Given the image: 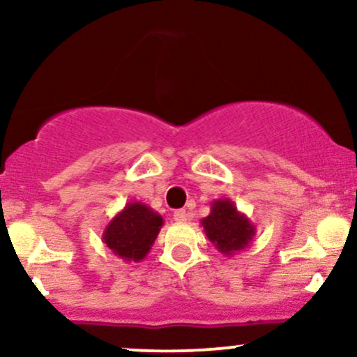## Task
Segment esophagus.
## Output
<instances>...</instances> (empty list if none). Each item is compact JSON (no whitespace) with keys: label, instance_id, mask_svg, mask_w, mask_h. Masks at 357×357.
Returning a JSON list of instances; mask_svg holds the SVG:
<instances>
[{"label":"esophagus","instance_id":"34e87169","mask_svg":"<svg viewBox=\"0 0 357 357\" xmlns=\"http://www.w3.org/2000/svg\"><path fill=\"white\" fill-rule=\"evenodd\" d=\"M173 216H174V220L178 221V223H184V221L188 220V213H186V210H176Z\"/></svg>","mask_w":357,"mask_h":357}]
</instances>
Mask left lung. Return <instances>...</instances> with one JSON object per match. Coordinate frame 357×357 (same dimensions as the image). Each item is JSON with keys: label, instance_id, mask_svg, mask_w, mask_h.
Instances as JSON below:
<instances>
[{"label": "left lung", "instance_id": "1", "mask_svg": "<svg viewBox=\"0 0 357 357\" xmlns=\"http://www.w3.org/2000/svg\"><path fill=\"white\" fill-rule=\"evenodd\" d=\"M208 240L218 248L220 253L231 257L252 243L257 228L247 215L236 210L235 203L228 198L215 199L211 211L202 220Z\"/></svg>", "mask_w": 357, "mask_h": 357}]
</instances>
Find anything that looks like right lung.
I'll return each instance as SVG.
<instances>
[{
    "label": "right lung",
    "instance_id": "1",
    "mask_svg": "<svg viewBox=\"0 0 357 357\" xmlns=\"http://www.w3.org/2000/svg\"><path fill=\"white\" fill-rule=\"evenodd\" d=\"M165 220L141 202H129L102 233L105 247L124 261H141L151 252Z\"/></svg>",
    "mask_w": 357,
    "mask_h": 357
}]
</instances>
